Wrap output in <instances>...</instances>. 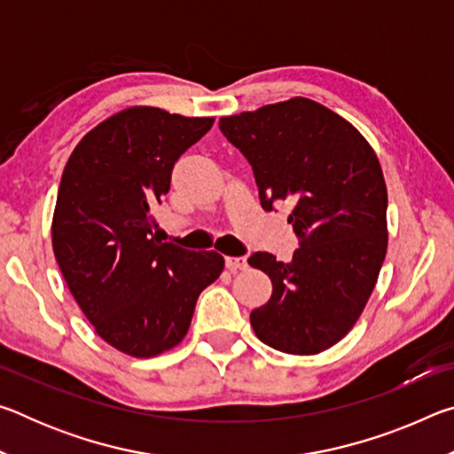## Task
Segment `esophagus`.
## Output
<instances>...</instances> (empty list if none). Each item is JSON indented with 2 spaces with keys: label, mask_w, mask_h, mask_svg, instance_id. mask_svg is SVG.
Here are the masks:
<instances>
[{
  "label": "esophagus",
  "mask_w": 454,
  "mask_h": 454,
  "mask_svg": "<svg viewBox=\"0 0 454 454\" xmlns=\"http://www.w3.org/2000/svg\"><path fill=\"white\" fill-rule=\"evenodd\" d=\"M226 268H228L230 272L246 270V268H248V260H246L244 256H238V258L228 256V258H226Z\"/></svg>",
  "instance_id": "obj_1"
}]
</instances>
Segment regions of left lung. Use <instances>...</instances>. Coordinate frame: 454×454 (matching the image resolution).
<instances>
[{"instance_id":"8db88e82","label":"left lung","mask_w":454,"mask_h":454,"mask_svg":"<svg viewBox=\"0 0 454 454\" xmlns=\"http://www.w3.org/2000/svg\"><path fill=\"white\" fill-rule=\"evenodd\" d=\"M220 129L254 170L260 204L288 202L301 238L292 262L248 258L272 280L250 325L268 347L312 356L334 347L363 314L387 256V184L372 145L309 98L220 118Z\"/></svg>"}]
</instances>
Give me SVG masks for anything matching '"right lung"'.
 I'll list each match as a JSON object with an SVG mask.
<instances>
[{"label":"right lung","instance_id":"obj_1","mask_svg":"<svg viewBox=\"0 0 454 454\" xmlns=\"http://www.w3.org/2000/svg\"><path fill=\"white\" fill-rule=\"evenodd\" d=\"M214 118L132 106L99 121L67 158L51 218L53 254L98 336L134 358L172 350L196 301L224 270L218 252L160 242L152 208L172 168Z\"/></svg>","mask_w":454,"mask_h":454}]
</instances>
